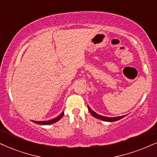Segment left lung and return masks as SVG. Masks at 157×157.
I'll return each mask as SVG.
<instances>
[{"instance_id": "8db88e82", "label": "left lung", "mask_w": 157, "mask_h": 157, "mask_svg": "<svg viewBox=\"0 0 157 157\" xmlns=\"http://www.w3.org/2000/svg\"><path fill=\"white\" fill-rule=\"evenodd\" d=\"M88 110L90 113V114L92 115L94 117H95L96 118H98V119H100L101 121H107V122H113V121H116L121 119V118L125 117L126 116H118V117H113V118H111V117H106V116H101V115L97 114V113L94 112V110H92L88 106Z\"/></svg>"}]
</instances>
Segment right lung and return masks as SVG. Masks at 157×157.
<instances>
[{"label": "right lung", "mask_w": 157, "mask_h": 157, "mask_svg": "<svg viewBox=\"0 0 157 157\" xmlns=\"http://www.w3.org/2000/svg\"><path fill=\"white\" fill-rule=\"evenodd\" d=\"M63 114H64V113L62 112V113L59 116L56 117V118H53V119L50 120V121H33V122H34L35 124H41V125H49V124H54V123L57 122L58 121H59L60 118L63 117Z\"/></svg>", "instance_id": "obj_1"}]
</instances>
